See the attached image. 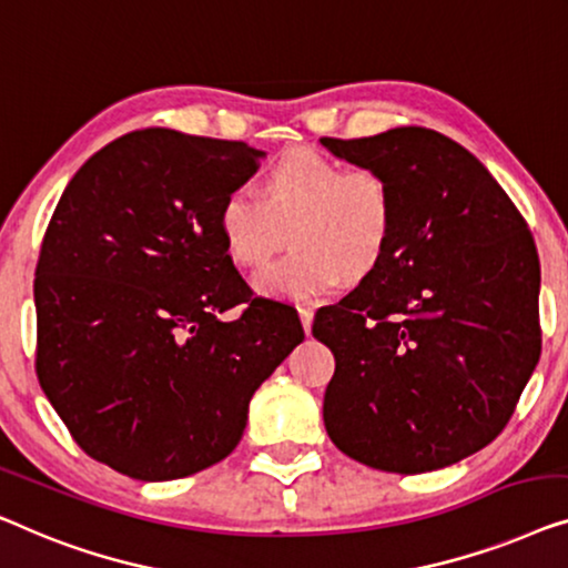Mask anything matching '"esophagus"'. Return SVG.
Returning <instances> with one entry per match:
<instances>
[{"instance_id": "obj_1", "label": "esophagus", "mask_w": 568, "mask_h": 568, "mask_svg": "<svg viewBox=\"0 0 568 568\" xmlns=\"http://www.w3.org/2000/svg\"><path fill=\"white\" fill-rule=\"evenodd\" d=\"M298 316H301V324H303V332H311V324H314V308L308 306H298Z\"/></svg>"}]
</instances>
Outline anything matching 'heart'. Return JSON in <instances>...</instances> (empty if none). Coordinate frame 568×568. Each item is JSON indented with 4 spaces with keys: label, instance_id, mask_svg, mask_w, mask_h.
I'll return each mask as SVG.
<instances>
[{
    "label": "heart",
    "instance_id": "heart-1",
    "mask_svg": "<svg viewBox=\"0 0 568 568\" xmlns=\"http://www.w3.org/2000/svg\"><path fill=\"white\" fill-rule=\"evenodd\" d=\"M226 257L260 270L285 244L295 252L265 270L262 295L316 301L339 281L361 283L381 267L396 231V193L375 166H347L314 149H291L267 166L257 197L231 190L215 211Z\"/></svg>",
    "mask_w": 568,
    "mask_h": 568
}]
</instances>
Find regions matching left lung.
<instances>
[{
  "instance_id": "left-lung-1",
  "label": "left lung",
  "mask_w": 568,
  "mask_h": 568,
  "mask_svg": "<svg viewBox=\"0 0 568 568\" xmlns=\"http://www.w3.org/2000/svg\"><path fill=\"white\" fill-rule=\"evenodd\" d=\"M322 143L381 170L396 193L381 267L311 326L337 363L326 433L388 474L453 466L505 429L538 365L530 229L489 170L429 128Z\"/></svg>"
}]
</instances>
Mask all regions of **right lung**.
<instances>
[{"mask_svg": "<svg viewBox=\"0 0 568 568\" xmlns=\"http://www.w3.org/2000/svg\"><path fill=\"white\" fill-rule=\"evenodd\" d=\"M262 156L143 128L87 159L55 205L36 267V373L77 445L118 474L172 481L226 458L254 390L303 342L295 308L254 298L215 231L221 197Z\"/></svg>", "mask_w": 568, "mask_h": 568, "instance_id": "1", "label": "right lung"}]
</instances>
